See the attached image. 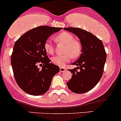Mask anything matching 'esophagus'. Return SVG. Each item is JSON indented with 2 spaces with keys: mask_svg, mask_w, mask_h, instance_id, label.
Segmentation results:
<instances>
[{
  "mask_svg": "<svg viewBox=\"0 0 121 121\" xmlns=\"http://www.w3.org/2000/svg\"><path fill=\"white\" fill-rule=\"evenodd\" d=\"M66 70V69L65 67H60V71L64 72Z\"/></svg>",
  "mask_w": 121,
  "mask_h": 121,
  "instance_id": "obj_1",
  "label": "esophagus"
}]
</instances>
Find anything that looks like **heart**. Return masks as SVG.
I'll return each instance as SVG.
<instances>
[{
	"mask_svg": "<svg viewBox=\"0 0 121 121\" xmlns=\"http://www.w3.org/2000/svg\"><path fill=\"white\" fill-rule=\"evenodd\" d=\"M55 40L57 42L65 44L64 52L66 53L52 57L51 60L54 65L60 67L64 66L66 63L71 60L72 56L77 58L81 54L82 49L81 43L78 40L74 39V36L71 34L66 32H62L55 36ZM44 48L48 54H54V46L50 40H46L44 44Z\"/></svg>",
	"mask_w": 121,
	"mask_h": 121,
	"instance_id": "b5f03b06",
	"label": "heart"
}]
</instances>
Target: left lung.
<instances>
[{"label":"left lung","instance_id":"left-lung-1","mask_svg":"<svg viewBox=\"0 0 121 121\" xmlns=\"http://www.w3.org/2000/svg\"><path fill=\"white\" fill-rule=\"evenodd\" d=\"M77 35L82 45V53L71 65L77 66L69 69L73 74L67 83V87L76 94H83L91 90L101 79L106 60V52L102 42L91 32L79 28H64Z\"/></svg>","mask_w":121,"mask_h":121}]
</instances>
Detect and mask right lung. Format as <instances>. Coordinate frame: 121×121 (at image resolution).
Returning a JSON list of instances; mask_svg holds the SVG:
<instances>
[{"instance_id": "add662e5", "label": "right lung", "mask_w": 121, "mask_h": 121, "mask_svg": "<svg viewBox=\"0 0 121 121\" xmlns=\"http://www.w3.org/2000/svg\"><path fill=\"white\" fill-rule=\"evenodd\" d=\"M62 28L42 26L28 31L16 41L11 57L13 75L22 90L40 95L49 89L59 66L51 63L44 44L48 37ZM43 64L40 69L39 64Z\"/></svg>"}]
</instances>
